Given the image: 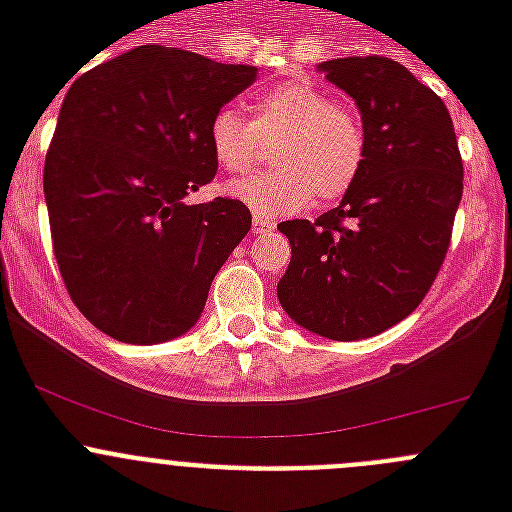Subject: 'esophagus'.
Masks as SVG:
<instances>
[{
  "mask_svg": "<svg viewBox=\"0 0 512 512\" xmlns=\"http://www.w3.org/2000/svg\"><path fill=\"white\" fill-rule=\"evenodd\" d=\"M251 225H253V233H269V230H274V220L261 215H253Z\"/></svg>",
  "mask_w": 512,
  "mask_h": 512,
  "instance_id": "34e87169",
  "label": "esophagus"
}]
</instances>
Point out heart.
Returning <instances> with one entry per match:
<instances>
[{"instance_id": "1", "label": "heart", "mask_w": 512, "mask_h": 512, "mask_svg": "<svg viewBox=\"0 0 512 512\" xmlns=\"http://www.w3.org/2000/svg\"><path fill=\"white\" fill-rule=\"evenodd\" d=\"M259 135H279L271 151L277 169L241 176L225 187L253 215H289L312 202L333 205L364 169L366 135L359 115L310 84L289 81L264 92L253 122L233 107H220L207 128L212 156L233 174L256 164Z\"/></svg>"}]
</instances>
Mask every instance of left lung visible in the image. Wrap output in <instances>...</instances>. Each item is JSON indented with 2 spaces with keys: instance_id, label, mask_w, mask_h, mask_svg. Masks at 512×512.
Segmentation results:
<instances>
[{
  "instance_id": "left-lung-1",
  "label": "left lung",
  "mask_w": 512,
  "mask_h": 512,
  "mask_svg": "<svg viewBox=\"0 0 512 512\" xmlns=\"http://www.w3.org/2000/svg\"><path fill=\"white\" fill-rule=\"evenodd\" d=\"M318 69L359 107L366 158L341 205L277 225L292 246L277 297L310 333L361 341L408 318L436 282L464 166L446 104L405 66L354 56Z\"/></svg>"
}]
</instances>
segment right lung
I'll use <instances>...</instances> for the list:
<instances>
[{"instance_id": "add662e5", "label": "right lung", "mask_w": 512, "mask_h": 512, "mask_svg": "<svg viewBox=\"0 0 512 512\" xmlns=\"http://www.w3.org/2000/svg\"><path fill=\"white\" fill-rule=\"evenodd\" d=\"M253 81V66L138 45L63 97L43 169L53 253L81 315L115 341L187 333L251 230L243 202L184 197L217 171L212 115Z\"/></svg>"}]
</instances>
